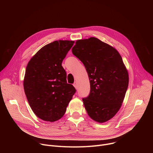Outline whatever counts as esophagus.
<instances>
[{"label":"esophagus","instance_id":"34e87169","mask_svg":"<svg viewBox=\"0 0 153 153\" xmlns=\"http://www.w3.org/2000/svg\"><path fill=\"white\" fill-rule=\"evenodd\" d=\"M73 86L75 87L76 89H77V83H76V82L73 83Z\"/></svg>","mask_w":153,"mask_h":153}]
</instances>
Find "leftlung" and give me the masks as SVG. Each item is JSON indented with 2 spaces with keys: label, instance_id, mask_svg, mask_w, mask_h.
Masks as SVG:
<instances>
[{
  "label": "left lung",
  "instance_id": "8db88e82",
  "mask_svg": "<svg viewBox=\"0 0 153 153\" xmlns=\"http://www.w3.org/2000/svg\"><path fill=\"white\" fill-rule=\"evenodd\" d=\"M72 53L83 63L89 77L90 93L82 99L87 113L99 123L109 120L120 110L128 86L121 56L96 37L77 40Z\"/></svg>",
  "mask_w": 153,
  "mask_h": 153
}]
</instances>
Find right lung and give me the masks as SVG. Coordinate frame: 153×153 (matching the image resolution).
<instances>
[{
	"label": "right lung",
	"mask_w": 153,
	"mask_h": 153,
	"mask_svg": "<svg viewBox=\"0 0 153 153\" xmlns=\"http://www.w3.org/2000/svg\"><path fill=\"white\" fill-rule=\"evenodd\" d=\"M74 41L56 40L40 49L26 68L24 88L34 113L40 119L55 122L65 113L76 89L67 82L62 62Z\"/></svg>",
	"instance_id": "obj_1"
}]
</instances>
